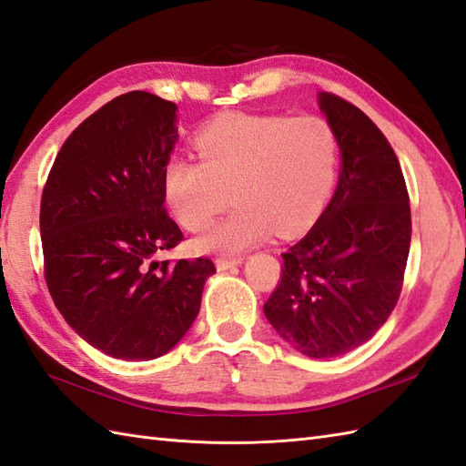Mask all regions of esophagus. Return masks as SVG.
Instances as JSON below:
<instances>
[{
    "label": "esophagus",
    "mask_w": 466,
    "mask_h": 466,
    "mask_svg": "<svg viewBox=\"0 0 466 466\" xmlns=\"http://www.w3.org/2000/svg\"><path fill=\"white\" fill-rule=\"evenodd\" d=\"M241 261H243L241 255H237V257H217V268H219V271H227V268L239 265Z\"/></svg>",
    "instance_id": "obj_1"
}]
</instances>
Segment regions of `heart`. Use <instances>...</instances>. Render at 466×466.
I'll return each mask as SVG.
<instances>
[{"mask_svg":"<svg viewBox=\"0 0 466 466\" xmlns=\"http://www.w3.org/2000/svg\"><path fill=\"white\" fill-rule=\"evenodd\" d=\"M199 161L171 155L161 167L165 201L185 229L199 233L237 209L199 241V249L239 253L277 235L303 231L335 185L339 139L319 116H221L193 136Z\"/></svg>","mask_w":466,"mask_h":466,"instance_id":"obj_1","label":"heart"}]
</instances>
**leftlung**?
Returning <instances> with one entry per match:
<instances>
[{
  "label": "left lung",
  "mask_w": 466,
  "mask_h": 466,
  "mask_svg": "<svg viewBox=\"0 0 466 466\" xmlns=\"http://www.w3.org/2000/svg\"><path fill=\"white\" fill-rule=\"evenodd\" d=\"M319 106L339 139V185L311 231L283 253L263 311L299 353L330 359L385 325L399 301L412 229L407 183L382 131L335 93H320Z\"/></svg>",
  "instance_id": "obj_1"
}]
</instances>
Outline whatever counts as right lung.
Wrapping results in <instances>:
<instances>
[{"mask_svg": "<svg viewBox=\"0 0 466 466\" xmlns=\"http://www.w3.org/2000/svg\"><path fill=\"white\" fill-rule=\"evenodd\" d=\"M175 103L129 91L61 146L41 193L44 275L59 313L103 353L151 360L187 333L215 265L157 261L183 241L161 167L177 141Z\"/></svg>", "mask_w": 466, "mask_h": 466, "instance_id": "right-lung-1", "label": "right lung"}]
</instances>
